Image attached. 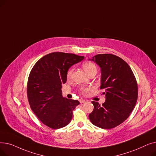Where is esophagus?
I'll return each mask as SVG.
<instances>
[{
	"label": "esophagus",
	"instance_id": "esophagus-1",
	"mask_svg": "<svg viewBox=\"0 0 156 156\" xmlns=\"http://www.w3.org/2000/svg\"><path fill=\"white\" fill-rule=\"evenodd\" d=\"M80 103H85V102H86L87 101H85V100H80Z\"/></svg>",
	"mask_w": 156,
	"mask_h": 156
}]
</instances>
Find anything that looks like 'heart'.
Returning <instances> with one entry per match:
<instances>
[{"instance_id":"obj_1","label":"heart","mask_w":156,"mask_h":156,"mask_svg":"<svg viewBox=\"0 0 156 156\" xmlns=\"http://www.w3.org/2000/svg\"><path fill=\"white\" fill-rule=\"evenodd\" d=\"M83 69L85 71V72L89 75V74H90L91 73L94 72V71H96L97 72V67L96 66L90 62H84L83 64ZM72 73H73V69H70L68 73H67V78L69 79L71 76L72 75ZM88 88H81V92L82 93H85L87 92V91H88Z\"/></svg>"}]
</instances>
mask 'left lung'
<instances>
[{
	"instance_id": "left-lung-1",
	"label": "left lung",
	"mask_w": 156,
	"mask_h": 156,
	"mask_svg": "<svg viewBox=\"0 0 156 156\" xmlns=\"http://www.w3.org/2000/svg\"><path fill=\"white\" fill-rule=\"evenodd\" d=\"M101 68V89L105 101L101 105L92 101L94 111L89 119L95 126L111 129L124 122L134 109L138 98L136 81L129 65L119 57L98 54L92 59Z\"/></svg>"
}]
</instances>
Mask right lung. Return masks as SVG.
Here are the masks:
<instances>
[{"instance_id": "add662e5", "label": "right lung", "mask_w": 156, "mask_h": 156, "mask_svg": "<svg viewBox=\"0 0 156 156\" xmlns=\"http://www.w3.org/2000/svg\"><path fill=\"white\" fill-rule=\"evenodd\" d=\"M84 56L64 52H52L39 59L32 68L28 81L27 93L31 110L44 125L52 129L68 125L73 111L80 102L62 96V84L73 65Z\"/></svg>"}]
</instances>
